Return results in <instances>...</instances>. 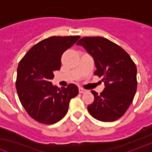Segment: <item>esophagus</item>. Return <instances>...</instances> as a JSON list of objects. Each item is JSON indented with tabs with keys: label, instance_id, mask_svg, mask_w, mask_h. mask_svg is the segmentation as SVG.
<instances>
[{
	"label": "esophagus",
	"instance_id": "34e87169",
	"mask_svg": "<svg viewBox=\"0 0 152 152\" xmlns=\"http://www.w3.org/2000/svg\"><path fill=\"white\" fill-rule=\"evenodd\" d=\"M79 91H80V93H84L86 90H84V88H79Z\"/></svg>",
	"mask_w": 152,
	"mask_h": 152
}]
</instances>
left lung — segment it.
I'll list each match as a JSON object with an SVG mask.
<instances>
[{
	"label": "left lung",
	"instance_id": "left-lung-1",
	"mask_svg": "<svg viewBox=\"0 0 152 152\" xmlns=\"http://www.w3.org/2000/svg\"><path fill=\"white\" fill-rule=\"evenodd\" d=\"M76 45L83 46L93 57L102 77L104 91H92L94 101L88 106L92 117L103 122H112L124 115L132 103L137 89V68L130 56L120 46L101 37H85Z\"/></svg>",
	"mask_w": 152,
	"mask_h": 152
}]
</instances>
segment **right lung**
<instances>
[{
  "instance_id": "right-lung-1",
  "label": "right lung",
  "mask_w": 152,
  "mask_h": 152,
  "mask_svg": "<svg viewBox=\"0 0 152 152\" xmlns=\"http://www.w3.org/2000/svg\"><path fill=\"white\" fill-rule=\"evenodd\" d=\"M80 36L51 37L32 46L17 67L16 88L30 116L41 124H53L67 114L69 102L79 93L77 86H53V72L60 70L61 56Z\"/></svg>"
}]
</instances>
